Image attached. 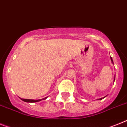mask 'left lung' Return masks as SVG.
Instances as JSON below:
<instances>
[{
	"label": "left lung",
	"instance_id": "1",
	"mask_svg": "<svg viewBox=\"0 0 127 127\" xmlns=\"http://www.w3.org/2000/svg\"><path fill=\"white\" fill-rule=\"evenodd\" d=\"M110 59H111V60H112V62H113V61H112V58H111V57H110ZM114 80H115V78H114ZM100 99H101V98Z\"/></svg>",
	"mask_w": 127,
	"mask_h": 127
}]
</instances>
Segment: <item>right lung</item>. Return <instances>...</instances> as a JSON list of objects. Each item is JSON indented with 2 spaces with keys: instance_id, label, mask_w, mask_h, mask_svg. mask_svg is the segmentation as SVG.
<instances>
[{
  "instance_id": "add662e5",
  "label": "right lung",
  "mask_w": 127,
  "mask_h": 127,
  "mask_svg": "<svg viewBox=\"0 0 127 127\" xmlns=\"http://www.w3.org/2000/svg\"><path fill=\"white\" fill-rule=\"evenodd\" d=\"M47 97H45L44 98V99H46ZM22 100L24 101H26V102H30V103H33V102H37V101H41V99H38V100H34V99H21Z\"/></svg>"
}]
</instances>
